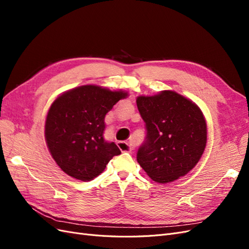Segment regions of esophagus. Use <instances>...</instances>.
<instances>
[{"label": "esophagus", "instance_id": "esophagus-1", "mask_svg": "<svg viewBox=\"0 0 249 249\" xmlns=\"http://www.w3.org/2000/svg\"><path fill=\"white\" fill-rule=\"evenodd\" d=\"M118 147L122 149V152H132L134 149V143L133 141H129V142H124V141H119L117 143Z\"/></svg>", "mask_w": 249, "mask_h": 249}]
</instances>
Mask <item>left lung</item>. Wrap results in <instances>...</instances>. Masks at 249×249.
Returning <instances> with one entry per match:
<instances>
[{"label":"left lung","mask_w":249,"mask_h":249,"mask_svg":"<svg viewBox=\"0 0 249 249\" xmlns=\"http://www.w3.org/2000/svg\"><path fill=\"white\" fill-rule=\"evenodd\" d=\"M136 103L147 131L137 153L142 169L160 184L186 176L207 145V123L200 108L172 90L140 95Z\"/></svg>","instance_id":"left-lung-1"}]
</instances>
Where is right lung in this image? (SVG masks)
<instances>
[{
	"mask_svg": "<svg viewBox=\"0 0 249 249\" xmlns=\"http://www.w3.org/2000/svg\"><path fill=\"white\" fill-rule=\"evenodd\" d=\"M126 91L97 85L67 90L53 102L44 125L49 152L66 175L91 180L106 168L120 149L104 139L105 116Z\"/></svg>",
	"mask_w": 249,
	"mask_h": 249,
	"instance_id": "obj_1",
	"label": "right lung"
}]
</instances>
